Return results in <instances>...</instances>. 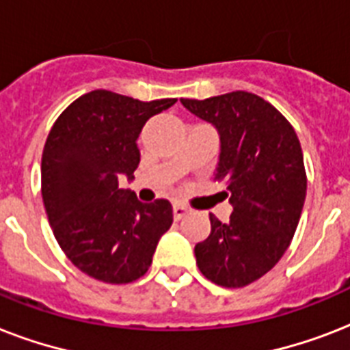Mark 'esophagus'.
I'll use <instances>...</instances> for the list:
<instances>
[{
  "mask_svg": "<svg viewBox=\"0 0 350 350\" xmlns=\"http://www.w3.org/2000/svg\"><path fill=\"white\" fill-rule=\"evenodd\" d=\"M172 213H174V219H181V218H185L187 214H189V208H187L185 205H181V203H174Z\"/></svg>",
  "mask_w": 350,
  "mask_h": 350,
  "instance_id": "obj_1",
  "label": "esophagus"
}]
</instances>
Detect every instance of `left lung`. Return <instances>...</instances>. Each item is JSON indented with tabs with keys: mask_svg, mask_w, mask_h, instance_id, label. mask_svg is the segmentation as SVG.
<instances>
[{
	"mask_svg": "<svg viewBox=\"0 0 350 350\" xmlns=\"http://www.w3.org/2000/svg\"><path fill=\"white\" fill-rule=\"evenodd\" d=\"M219 132L214 180L227 185L232 214H211V234L194 247L198 269L221 287H245L271 271L293 241L307 194L304 152L287 118L245 90L180 100Z\"/></svg>",
	"mask_w": 350,
	"mask_h": 350,
	"instance_id": "1",
	"label": "left lung"
}]
</instances>
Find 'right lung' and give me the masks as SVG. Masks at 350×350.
I'll use <instances>...</instances> for the list:
<instances>
[{"mask_svg": "<svg viewBox=\"0 0 350 350\" xmlns=\"http://www.w3.org/2000/svg\"><path fill=\"white\" fill-rule=\"evenodd\" d=\"M174 103V98L139 101L92 90L72 101L46 136L41 156L46 218L68 260L94 280L136 282L172 225L167 200L142 203L118 187V178H134L143 125Z\"/></svg>", "mask_w": 350, "mask_h": 350, "instance_id": "right-lung-1", "label": "right lung"}]
</instances>
